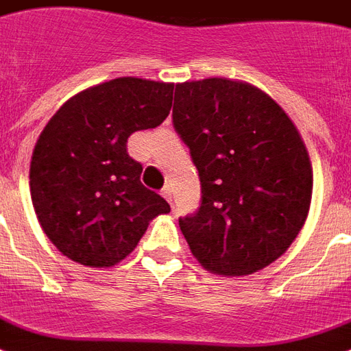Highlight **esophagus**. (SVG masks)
I'll list each match as a JSON object with an SVG mask.
<instances>
[{"label": "esophagus", "instance_id": "1", "mask_svg": "<svg viewBox=\"0 0 351 351\" xmlns=\"http://www.w3.org/2000/svg\"><path fill=\"white\" fill-rule=\"evenodd\" d=\"M161 194H162V197L168 201V203H172V186H170V184H167V186L161 190Z\"/></svg>", "mask_w": 351, "mask_h": 351}]
</instances>
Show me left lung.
<instances>
[{
    "label": "left lung",
    "instance_id": "left-lung-1",
    "mask_svg": "<svg viewBox=\"0 0 351 351\" xmlns=\"http://www.w3.org/2000/svg\"><path fill=\"white\" fill-rule=\"evenodd\" d=\"M172 119L199 172V210L179 219L197 262L247 276L278 260L313 192L308 150L286 111L252 84L210 77L176 84Z\"/></svg>",
    "mask_w": 351,
    "mask_h": 351
}]
</instances>
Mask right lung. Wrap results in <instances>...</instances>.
I'll return each instance as SVG.
<instances>
[{
    "label": "right lung",
    "instance_id": "right-lung-1",
    "mask_svg": "<svg viewBox=\"0 0 351 351\" xmlns=\"http://www.w3.org/2000/svg\"><path fill=\"white\" fill-rule=\"evenodd\" d=\"M173 84L121 77L84 89L60 108L36 141L29 186L43 232L64 256L113 267L137 247L154 218L170 213L141 183L128 137L159 126Z\"/></svg>",
    "mask_w": 351,
    "mask_h": 351
}]
</instances>
